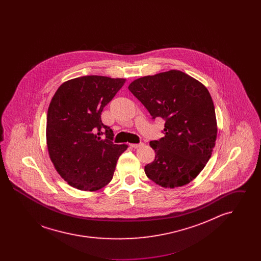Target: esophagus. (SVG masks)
I'll return each instance as SVG.
<instances>
[{
    "mask_svg": "<svg viewBox=\"0 0 261 261\" xmlns=\"http://www.w3.org/2000/svg\"><path fill=\"white\" fill-rule=\"evenodd\" d=\"M143 146H144L143 143H141V144H132V145H131V147L134 148V149H139V148H141V147H143Z\"/></svg>",
    "mask_w": 261,
    "mask_h": 261,
    "instance_id": "34e87169",
    "label": "esophagus"
}]
</instances>
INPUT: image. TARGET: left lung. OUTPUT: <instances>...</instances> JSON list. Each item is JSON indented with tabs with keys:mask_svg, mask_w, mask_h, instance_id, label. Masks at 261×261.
Masks as SVG:
<instances>
[{
	"mask_svg": "<svg viewBox=\"0 0 261 261\" xmlns=\"http://www.w3.org/2000/svg\"><path fill=\"white\" fill-rule=\"evenodd\" d=\"M128 89L152 118L165 119L164 137L149 143L155 159L145 166V173L163 188L189 184L210 161L217 139L215 109L207 88L173 69L138 78Z\"/></svg>",
	"mask_w": 261,
	"mask_h": 261,
	"instance_id": "8db88e82",
	"label": "left lung"
}]
</instances>
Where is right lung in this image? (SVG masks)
Returning a JSON list of instances; mask_svg holds the SVG:
<instances>
[{"label": "right lung", "mask_w": 261, "mask_h": 261, "mask_svg": "<svg viewBox=\"0 0 261 261\" xmlns=\"http://www.w3.org/2000/svg\"><path fill=\"white\" fill-rule=\"evenodd\" d=\"M125 81L82 76L65 81L55 93L47 114V147L50 162L68 185L95 192L112 181L128 146L112 143V130L100 114Z\"/></svg>", "instance_id": "obj_1"}]
</instances>
